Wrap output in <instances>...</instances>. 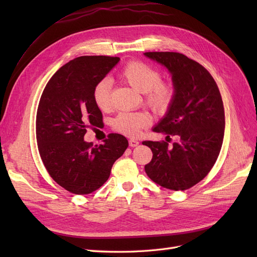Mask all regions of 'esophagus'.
I'll use <instances>...</instances> for the list:
<instances>
[{
    "label": "esophagus",
    "instance_id": "obj_1",
    "mask_svg": "<svg viewBox=\"0 0 257 257\" xmlns=\"http://www.w3.org/2000/svg\"><path fill=\"white\" fill-rule=\"evenodd\" d=\"M128 145H130V147H133L134 148V147H137L139 145V142L136 141V139H130Z\"/></svg>",
    "mask_w": 257,
    "mask_h": 257
}]
</instances>
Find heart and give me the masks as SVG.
Listing matches in <instances>:
<instances>
[{
    "instance_id": "obj_1",
    "label": "heart",
    "mask_w": 257,
    "mask_h": 257,
    "mask_svg": "<svg viewBox=\"0 0 257 257\" xmlns=\"http://www.w3.org/2000/svg\"><path fill=\"white\" fill-rule=\"evenodd\" d=\"M121 78L131 87L144 94L147 106L157 113L165 112L175 98V85L161 80L158 68L142 61H130L120 72ZM111 83L109 79L99 80L93 89V100L99 110L106 111L110 108ZM151 123V116L147 111L120 112L112 121V128L128 137H135L142 130Z\"/></svg>"
}]
</instances>
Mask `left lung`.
Segmentation results:
<instances>
[{
    "instance_id": "obj_1",
    "label": "left lung",
    "mask_w": 257,
    "mask_h": 257,
    "mask_svg": "<svg viewBox=\"0 0 257 257\" xmlns=\"http://www.w3.org/2000/svg\"><path fill=\"white\" fill-rule=\"evenodd\" d=\"M173 75L175 98L166 115L153 128L167 142H143L153 157L145 166L153 182L165 189L184 191L209 174L219 157L225 128L223 100L207 69L179 52H145ZM170 136L179 139L169 147Z\"/></svg>"
}]
</instances>
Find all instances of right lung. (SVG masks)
<instances>
[{"mask_svg": "<svg viewBox=\"0 0 257 257\" xmlns=\"http://www.w3.org/2000/svg\"><path fill=\"white\" fill-rule=\"evenodd\" d=\"M119 61L105 56L69 61L46 84L37 107L36 141L44 166L59 185L77 195L99 189L128 147L120 134H109L95 147L83 141L88 127L103 123L93 89Z\"/></svg>", "mask_w": 257, "mask_h": 257, "instance_id": "add662e5", "label": "right lung"}]
</instances>
